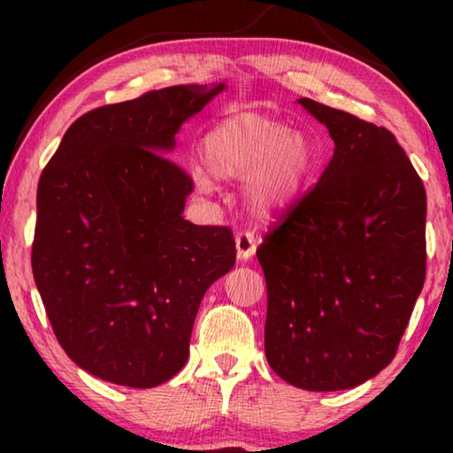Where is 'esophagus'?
I'll list each match as a JSON object with an SVG mask.
<instances>
[{
  "label": "esophagus",
  "mask_w": 453,
  "mask_h": 453,
  "mask_svg": "<svg viewBox=\"0 0 453 453\" xmlns=\"http://www.w3.org/2000/svg\"><path fill=\"white\" fill-rule=\"evenodd\" d=\"M257 245L256 240L251 234H243L240 232L235 235V251H237V259H242V262H248V259L256 254Z\"/></svg>",
  "instance_id": "obj_1"
}]
</instances>
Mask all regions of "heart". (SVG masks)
<instances>
[{"label":"heart","instance_id":"obj_1","mask_svg":"<svg viewBox=\"0 0 453 453\" xmlns=\"http://www.w3.org/2000/svg\"><path fill=\"white\" fill-rule=\"evenodd\" d=\"M199 157L214 180H245L242 197L251 216L275 218L308 194L321 172L324 153L310 134L243 111L218 121L203 135ZM207 174L202 170L191 173L194 188L202 196L216 191V183Z\"/></svg>","mask_w":453,"mask_h":453}]
</instances>
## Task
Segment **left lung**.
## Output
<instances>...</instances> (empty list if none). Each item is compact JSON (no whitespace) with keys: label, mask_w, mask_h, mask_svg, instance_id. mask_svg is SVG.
I'll return each mask as SVG.
<instances>
[{"label":"left lung","mask_w":453,"mask_h":453,"mask_svg":"<svg viewBox=\"0 0 453 453\" xmlns=\"http://www.w3.org/2000/svg\"><path fill=\"white\" fill-rule=\"evenodd\" d=\"M334 156L257 248L265 357L281 380L337 392L392 362L426 280V189L386 127L308 97Z\"/></svg>","instance_id":"1"}]
</instances>
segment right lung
I'll return each mask as SVG.
<instances>
[{
	"instance_id": "add662e5",
	"label": "right lung",
	"mask_w": 453,
	"mask_h": 453,
	"mask_svg": "<svg viewBox=\"0 0 453 453\" xmlns=\"http://www.w3.org/2000/svg\"><path fill=\"white\" fill-rule=\"evenodd\" d=\"M226 89L175 86L75 119L37 186L34 280L59 346L104 381L156 388L188 362L202 297L235 265L232 229L183 218L175 134Z\"/></svg>"
}]
</instances>
